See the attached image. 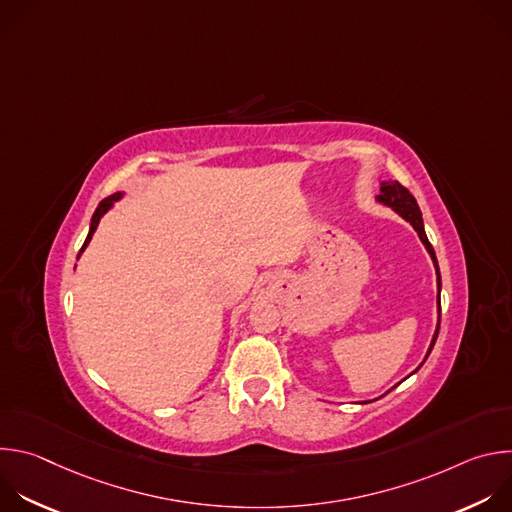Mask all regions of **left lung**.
Here are the masks:
<instances>
[{"mask_svg":"<svg viewBox=\"0 0 512 512\" xmlns=\"http://www.w3.org/2000/svg\"><path fill=\"white\" fill-rule=\"evenodd\" d=\"M377 202H381V204H385V206H391L399 216H403L405 221L417 231L421 243L425 245V249H427V253H429V257H431V261H433L435 275H437V314L442 316V302H440L442 277H440V267H437L435 251H433L431 243L427 241V235H425V229H423V218H421V210H419V206H417V200H415L413 194H411L405 186H401L399 182H381V192H379V196H377ZM437 332H440V318H437V326H435V332H433V338H431V344H429V350H427L425 358L429 356V352H431V348H433V344H435V340H437ZM421 364H423V362H421ZM421 364H419V367H417L413 373H417V371L421 369ZM364 403H371V401H364Z\"/></svg>","mask_w":512,"mask_h":512,"instance_id":"obj_1","label":"left lung"}]
</instances>
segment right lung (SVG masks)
Masks as SVG:
<instances>
[{
    "instance_id": "add662e5",
    "label": "right lung",
    "mask_w": 512,
    "mask_h": 512,
    "mask_svg": "<svg viewBox=\"0 0 512 512\" xmlns=\"http://www.w3.org/2000/svg\"><path fill=\"white\" fill-rule=\"evenodd\" d=\"M123 194L121 192H117V194H111V196H107L105 200H101L99 202V206H97V210H95V214H93V218H91V229H89V235H87V239H85V243H83V247H81V253L87 249V245L91 243V239H93V235H95V231H97V227H99V221L103 218V214L107 212V210H111V206L121 198ZM79 253V255H81Z\"/></svg>"
}]
</instances>
